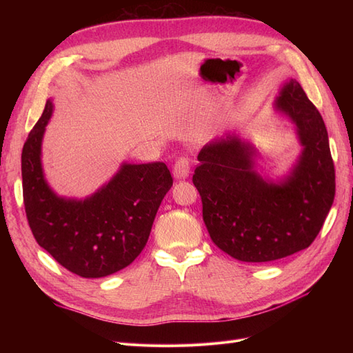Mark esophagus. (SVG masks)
<instances>
[{
  "mask_svg": "<svg viewBox=\"0 0 353 353\" xmlns=\"http://www.w3.org/2000/svg\"><path fill=\"white\" fill-rule=\"evenodd\" d=\"M175 179H185L190 175V160L188 157H179L172 169Z\"/></svg>",
  "mask_w": 353,
  "mask_h": 353,
  "instance_id": "esophagus-1",
  "label": "esophagus"
}]
</instances>
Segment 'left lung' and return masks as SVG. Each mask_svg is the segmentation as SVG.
<instances>
[{"label":"left lung","mask_w":353,"mask_h":353,"mask_svg":"<svg viewBox=\"0 0 353 353\" xmlns=\"http://www.w3.org/2000/svg\"><path fill=\"white\" fill-rule=\"evenodd\" d=\"M274 108L294 125L302 145L287 175L274 181L256 172L258 148L237 132L203 147L193 175L212 241L241 262H271L309 248L334 200L327 128L301 83L284 82Z\"/></svg>","instance_id":"left-lung-1"}]
</instances>
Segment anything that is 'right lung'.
<instances>
[{
	"instance_id": "add662e5",
	"label": "right lung",
	"mask_w": 353,
	"mask_h": 353,
	"mask_svg": "<svg viewBox=\"0 0 353 353\" xmlns=\"http://www.w3.org/2000/svg\"><path fill=\"white\" fill-rule=\"evenodd\" d=\"M54 104L48 100L22 150L23 201L37 243L70 272L101 279L141 253L174 179L163 162H123L109 183L85 199L59 196L42 169V138Z\"/></svg>"
}]
</instances>
